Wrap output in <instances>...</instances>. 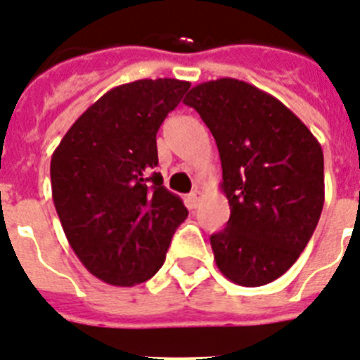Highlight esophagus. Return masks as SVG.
<instances>
[{
    "mask_svg": "<svg viewBox=\"0 0 360 360\" xmlns=\"http://www.w3.org/2000/svg\"><path fill=\"white\" fill-rule=\"evenodd\" d=\"M188 199H190V203H192V207H198L199 199H201V190H199V188L192 190V192H190V195H188Z\"/></svg>",
    "mask_w": 360,
    "mask_h": 360,
    "instance_id": "esophagus-1",
    "label": "esophagus"
}]
</instances>
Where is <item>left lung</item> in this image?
I'll use <instances>...</instances> for the list:
<instances>
[{
	"mask_svg": "<svg viewBox=\"0 0 360 360\" xmlns=\"http://www.w3.org/2000/svg\"><path fill=\"white\" fill-rule=\"evenodd\" d=\"M194 108L221 159L231 217L210 236L217 269L259 288L282 276L306 249L324 207V155L289 108L236 78L192 87Z\"/></svg>",
	"mask_w": 360,
	"mask_h": 360,
	"instance_id": "1",
	"label": "left lung"
}]
</instances>
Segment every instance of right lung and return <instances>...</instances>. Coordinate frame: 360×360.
I'll return each instance as SVG.
<instances>
[{"label":"right lung","instance_id":"right-lung-1","mask_svg":"<svg viewBox=\"0 0 360 360\" xmlns=\"http://www.w3.org/2000/svg\"><path fill=\"white\" fill-rule=\"evenodd\" d=\"M190 82L135 80L102 95L63 135L51 159L53 201L84 267L131 288L165 264L188 210L153 172L157 131Z\"/></svg>","mask_w":360,"mask_h":360}]
</instances>
